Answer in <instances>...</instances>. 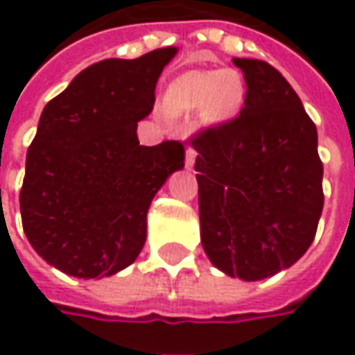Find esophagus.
Here are the masks:
<instances>
[{"instance_id": "34e87169", "label": "esophagus", "mask_w": 355, "mask_h": 355, "mask_svg": "<svg viewBox=\"0 0 355 355\" xmlns=\"http://www.w3.org/2000/svg\"><path fill=\"white\" fill-rule=\"evenodd\" d=\"M195 156H197V152H195L193 148L185 150V168H187V170H191V168H193Z\"/></svg>"}]
</instances>
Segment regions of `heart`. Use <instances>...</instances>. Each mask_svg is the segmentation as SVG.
<instances>
[{
	"label": "heart",
	"instance_id": "b5f03b06",
	"mask_svg": "<svg viewBox=\"0 0 355 355\" xmlns=\"http://www.w3.org/2000/svg\"><path fill=\"white\" fill-rule=\"evenodd\" d=\"M246 101V82L236 70H193L175 78L162 99L168 116L199 111L207 125H223L239 115Z\"/></svg>",
	"mask_w": 355,
	"mask_h": 355
}]
</instances>
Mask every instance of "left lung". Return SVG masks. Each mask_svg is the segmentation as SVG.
<instances>
[{"label": "left lung", "instance_id": "obj_1", "mask_svg": "<svg viewBox=\"0 0 355 355\" xmlns=\"http://www.w3.org/2000/svg\"><path fill=\"white\" fill-rule=\"evenodd\" d=\"M246 82L239 116L191 137L201 244L230 277L258 282L313 244L324 205L315 123L263 60L234 58Z\"/></svg>", "mask_w": 355, "mask_h": 355}]
</instances>
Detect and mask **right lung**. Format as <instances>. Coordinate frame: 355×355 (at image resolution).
I'll return each instance as SVG.
<instances>
[{"label": "right lung", "mask_w": 355, "mask_h": 355, "mask_svg": "<svg viewBox=\"0 0 355 355\" xmlns=\"http://www.w3.org/2000/svg\"><path fill=\"white\" fill-rule=\"evenodd\" d=\"M175 54L92 64L42 109L19 205L31 246L56 270L109 277L139 258L150 203L185 160L178 140L140 146L137 137Z\"/></svg>", "instance_id": "obj_1"}]
</instances>
